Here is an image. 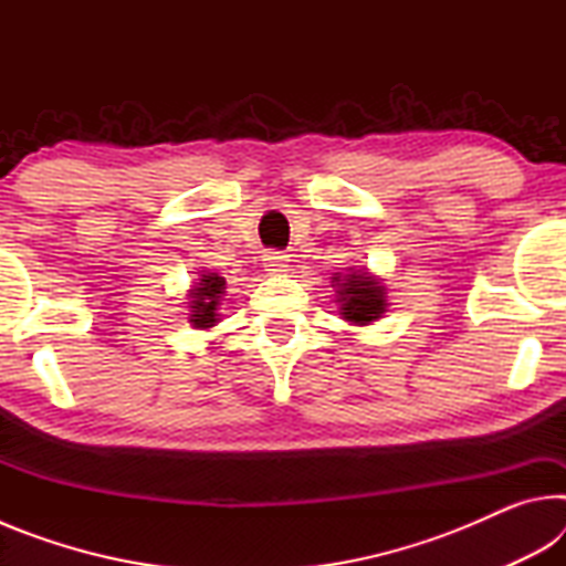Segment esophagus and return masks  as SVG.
Listing matches in <instances>:
<instances>
[{
  "instance_id": "esophagus-1",
  "label": "esophagus",
  "mask_w": 566,
  "mask_h": 566,
  "mask_svg": "<svg viewBox=\"0 0 566 566\" xmlns=\"http://www.w3.org/2000/svg\"><path fill=\"white\" fill-rule=\"evenodd\" d=\"M290 254L284 252H270L264 254V270L270 274H282V272H290Z\"/></svg>"
}]
</instances>
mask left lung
I'll use <instances>...</instances> for the list:
<instances>
[{"label":"left lung","mask_w":566,"mask_h":566,"mask_svg":"<svg viewBox=\"0 0 566 566\" xmlns=\"http://www.w3.org/2000/svg\"><path fill=\"white\" fill-rule=\"evenodd\" d=\"M337 286V302L342 319L352 324H371L387 312V290L369 272L357 270L349 274L332 276Z\"/></svg>","instance_id":"obj_1"}]
</instances>
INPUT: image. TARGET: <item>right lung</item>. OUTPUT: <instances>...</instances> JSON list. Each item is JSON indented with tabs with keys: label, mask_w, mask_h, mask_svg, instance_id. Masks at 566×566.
Masks as SVG:
<instances>
[{
	"label": "right lung",
	"mask_w": 566,
	"mask_h": 566,
	"mask_svg": "<svg viewBox=\"0 0 566 566\" xmlns=\"http://www.w3.org/2000/svg\"><path fill=\"white\" fill-rule=\"evenodd\" d=\"M227 290L224 276L214 272L199 274L195 290H189V322L195 329H209L219 322V302H222Z\"/></svg>",
	"instance_id": "obj_1"
}]
</instances>
